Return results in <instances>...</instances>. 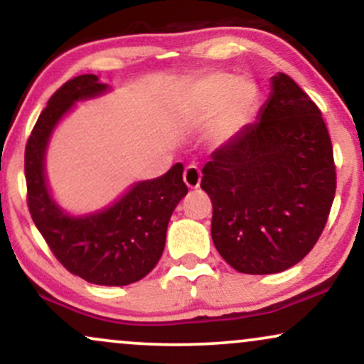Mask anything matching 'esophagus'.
Wrapping results in <instances>:
<instances>
[{"label":"esophagus","instance_id":"obj_1","mask_svg":"<svg viewBox=\"0 0 364 364\" xmlns=\"http://www.w3.org/2000/svg\"><path fill=\"white\" fill-rule=\"evenodd\" d=\"M183 179H185L186 186L195 190V188L200 186V181H202V173L196 166H188L185 169V174H183Z\"/></svg>","mask_w":364,"mask_h":364}]
</instances>
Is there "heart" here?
Wrapping results in <instances>:
<instances>
[{"label": "heart", "instance_id": "1", "mask_svg": "<svg viewBox=\"0 0 364 364\" xmlns=\"http://www.w3.org/2000/svg\"><path fill=\"white\" fill-rule=\"evenodd\" d=\"M258 102L257 83L246 77L232 78L229 73L207 75L188 92L185 114L191 121L210 118V139L225 144L245 127Z\"/></svg>", "mask_w": 364, "mask_h": 364}]
</instances>
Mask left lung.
<instances>
[{
	"instance_id": "8db88e82",
	"label": "left lung",
	"mask_w": 364,
	"mask_h": 364,
	"mask_svg": "<svg viewBox=\"0 0 364 364\" xmlns=\"http://www.w3.org/2000/svg\"><path fill=\"white\" fill-rule=\"evenodd\" d=\"M212 241L237 272L265 275L301 262L336 196L332 141L315 102L286 73L255 123L214 150L202 169Z\"/></svg>"
}]
</instances>
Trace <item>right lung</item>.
I'll use <instances>...</instances> for the list:
<instances>
[{"instance_id": "right-lung-1", "label": "right lung", "mask_w": 364, "mask_h": 364, "mask_svg": "<svg viewBox=\"0 0 364 364\" xmlns=\"http://www.w3.org/2000/svg\"><path fill=\"white\" fill-rule=\"evenodd\" d=\"M111 92L97 75H80L54 92L25 147V179L32 220L66 270L97 286H128L144 279L164 252L174 208L188 193L183 164L154 179L135 181L111 205L70 214L54 198L46 154L58 124L77 102Z\"/></svg>"}]
</instances>
